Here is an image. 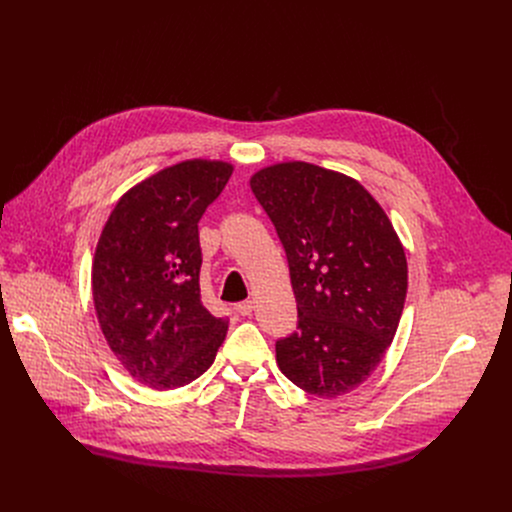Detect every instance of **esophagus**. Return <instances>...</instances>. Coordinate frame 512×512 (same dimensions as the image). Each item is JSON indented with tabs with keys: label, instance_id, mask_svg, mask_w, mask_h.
I'll return each mask as SVG.
<instances>
[{
	"label": "esophagus",
	"instance_id": "34e87169",
	"mask_svg": "<svg viewBox=\"0 0 512 512\" xmlns=\"http://www.w3.org/2000/svg\"><path fill=\"white\" fill-rule=\"evenodd\" d=\"M235 312H237V314H241V316H249V314L253 312V302H251V300H247V302H239V304H235Z\"/></svg>",
	"mask_w": 512,
	"mask_h": 512
}]
</instances>
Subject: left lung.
Listing matches in <instances>:
<instances>
[{
    "label": "left lung",
    "instance_id": "1",
    "mask_svg": "<svg viewBox=\"0 0 512 512\" xmlns=\"http://www.w3.org/2000/svg\"><path fill=\"white\" fill-rule=\"evenodd\" d=\"M283 245L298 330L275 342L281 373L318 397L352 391L397 332L407 261L377 200L356 180L287 162L251 178Z\"/></svg>",
    "mask_w": 512,
    "mask_h": 512
}]
</instances>
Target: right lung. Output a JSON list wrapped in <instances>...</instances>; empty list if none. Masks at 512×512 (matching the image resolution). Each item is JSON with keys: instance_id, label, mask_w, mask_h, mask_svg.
Returning a JSON list of instances; mask_svg holds the SVG:
<instances>
[{"instance_id": "right-lung-1", "label": "right lung", "mask_w": 512, "mask_h": 512, "mask_svg": "<svg viewBox=\"0 0 512 512\" xmlns=\"http://www.w3.org/2000/svg\"><path fill=\"white\" fill-rule=\"evenodd\" d=\"M233 166L190 160L131 188L113 208L93 263V300L113 354L156 391L204 375L229 320L200 300L198 223Z\"/></svg>"}]
</instances>
